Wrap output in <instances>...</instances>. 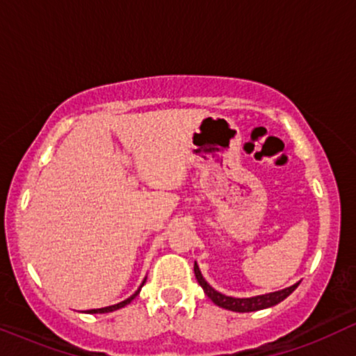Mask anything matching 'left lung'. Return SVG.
<instances>
[{"instance_id":"left-lung-1","label":"left lung","mask_w":356,"mask_h":356,"mask_svg":"<svg viewBox=\"0 0 356 356\" xmlns=\"http://www.w3.org/2000/svg\"><path fill=\"white\" fill-rule=\"evenodd\" d=\"M194 275L197 283L201 284V288L204 289L207 296L211 298V301L214 305L220 306L224 309H229V312H236V313H249V312H259V309H266L271 308L281 301L286 300L293 291L300 286V283L289 286V288L280 289V291L275 293H266V295H259V296H251V298H232V296H226L222 293L216 291L212 286L204 280L201 269H199L197 263H194Z\"/></svg>"}]
</instances>
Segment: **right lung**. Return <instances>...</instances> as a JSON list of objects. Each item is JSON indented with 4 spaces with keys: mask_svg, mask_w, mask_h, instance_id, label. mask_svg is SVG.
Instances as JSON below:
<instances>
[{
    "mask_svg": "<svg viewBox=\"0 0 356 356\" xmlns=\"http://www.w3.org/2000/svg\"><path fill=\"white\" fill-rule=\"evenodd\" d=\"M145 280H147V277H145ZM145 280H144V281H142L140 288H142V286H144V283H145ZM140 288H138V289H137V291H136V293H134V295H132V296H130V298H127V300H124V301H120V303H117V305H112V306H105V308H99V309H88V312H87V313H90V314H95V313H112V312H117V309L124 308V306H127V305H129V303H130V301H132V300H134V298H136V296L138 295V293H140Z\"/></svg>",
    "mask_w": 356,
    "mask_h": 356,
    "instance_id": "obj_1",
    "label": "right lung"
}]
</instances>
